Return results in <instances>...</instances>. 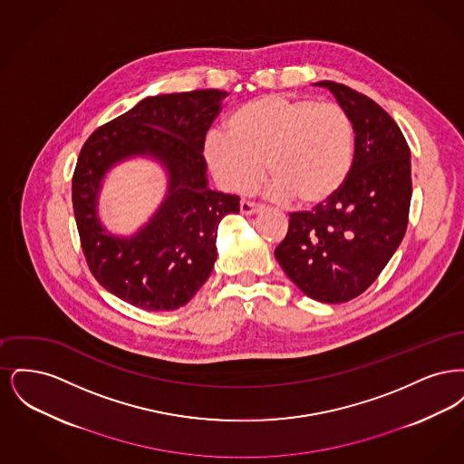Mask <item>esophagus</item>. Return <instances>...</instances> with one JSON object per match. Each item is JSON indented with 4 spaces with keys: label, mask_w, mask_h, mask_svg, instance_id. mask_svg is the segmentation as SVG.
Masks as SVG:
<instances>
[{
    "label": "esophagus",
    "mask_w": 464,
    "mask_h": 464,
    "mask_svg": "<svg viewBox=\"0 0 464 464\" xmlns=\"http://www.w3.org/2000/svg\"><path fill=\"white\" fill-rule=\"evenodd\" d=\"M259 210H263L261 203H254V201H248V199L240 201V212L243 216H252V214H257Z\"/></svg>",
    "instance_id": "1"
}]
</instances>
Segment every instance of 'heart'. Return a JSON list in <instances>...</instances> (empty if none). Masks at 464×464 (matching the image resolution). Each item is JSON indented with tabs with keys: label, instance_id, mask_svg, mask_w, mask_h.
Instances as JSON below:
<instances>
[{
	"label": "heart",
	"instance_id": "heart-1",
	"mask_svg": "<svg viewBox=\"0 0 464 464\" xmlns=\"http://www.w3.org/2000/svg\"><path fill=\"white\" fill-rule=\"evenodd\" d=\"M224 129L207 135L203 155L231 193H252L267 165L276 198L320 207L344 188L353 170V121L335 102L261 95L233 111Z\"/></svg>",
	"mask_w": 464,
	"mask_h": 464
}]
</instances>
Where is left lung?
<instances>
[{"label": "left lung", "instance_id": "8db88e82", "mask_svg": "<svg viewBox=\"0 0 464 464\" xmlns=\"http://www.w3.org/2000/svg\"><path fill=\"white\" fill-rule=\"evenodd\" d=\"M348 111L354 161L344 188L309 212L288 214L275 257L288 278L320 303H346L365 292L403 240L412 197L411 150L395 120L367 95L320 82Z\"/></svg>", "mask_w": 464, "mask_h": 464}]
</instances>
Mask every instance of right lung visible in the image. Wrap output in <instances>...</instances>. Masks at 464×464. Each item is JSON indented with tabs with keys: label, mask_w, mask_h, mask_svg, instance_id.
<instances>
[{
	"label": "right lung",
	"mask_w": 464,
	"mask_h": 464,
	"mask_svg": "<svg viewBox=\"0 0 464 464\" xmlns=\"http://www.w3.org/2000/svg\"><path fill=\"white\" fill-rule=\"evenodd\" d=\"M224 90L156 95L99 127L83 144L72 174V210L95 280L121 301L148 311L184 306L218 259V226L240 212V197L207 186L205 135L221 112ZM133 154L158 157L169 170V195L132 239L108 236L96 219L100 180Z\"/></svg>",
	"instance_id": "obj_1"
}]
</instances>
